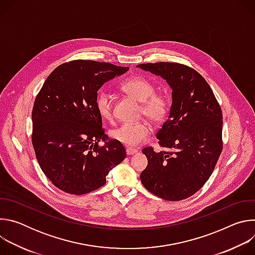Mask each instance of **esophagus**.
Returning a JSON list of instances; mask_svg holds the SVG:
<instances>
[{"label":"esophagus","mask_w":255,"mask_h":255,"mask_svg":"<svg viewBox=\"0 0 255 255\" xmlns=\"http://www.w3.org/2000/svg\"><path fill=\"white\" fill-rule=\"evenodd\" d=\"M137 152H138V150L135 149V148H127V149H126L127 155H133V154H135V153H137Z\"/></svg>","instance_id":"1"}]
</instances>
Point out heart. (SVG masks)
<instances>
[{
    "label": "heart",
    "mask_w": 255,
    "mask_h": 255,
    "mask_svg": "<svg viewBox=\"0 0 255 255\" xmlns=\"http://www.w3.org/2000/svg\"><path fill=\"white\" fill-rule=\"evenodd\" d=\"M122 91L141 103L140 113L153 124H162L169 114L170 102L166 95L155 93L153 83L141 77H131L120 84ZM96 107L100 116L105 120L114 117L112 96L106 90H101L96 98ZM151 126L146 121L136 123H122L110 134L113 139L125 146L136 147L146 141L151 134Z\"/></svg>",
    "instance_id": "b5f03b06"
}]
</instances>
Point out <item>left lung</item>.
<instances>
[{"label":"left lung","mask_w":255,"mask_h":255,"mask_svg":"<svg viewBox=\"0 0 255 255\" xmlns=\"http://www.w3.org/2000/svg\"><path fill=\"white\" fill-rule=\"evenodd\" d=\"M137 67L160 76L172 90L168 119L156 134L158 144L169 151L142 150L148 164L141 183L161 199L185 200L205 185L222 152L220 105L206 80L188 65L156 62Z\"/></svg>","instance_id":"1"}]
</instances>
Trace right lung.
Wrapping results in <instances>:
<instances>
[{"instance_id":"add662e5","label":"right lung","mask_w":255,"mask_h":255,"mask_svg":"<svg viewBox=\"0 0 255 255\" xmlns=\"http://www.w3.org/2000/svg\"><path fill=\"white\" fill-rule=\"evenodd\" d=\"M129 67L78 59L57 66L46 79L32 110V144L36 158L51 183L71 195L91 193L122 162V143L108 140L96 98L108 81ZM106 142L100 147L98 142Z\"/></svg>"}]
</instances>
